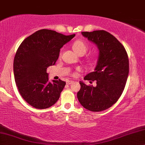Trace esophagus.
<instances>
[{"mask_svg":"<svg viewBox=\"0 0 145 145\" xmlns=\"http://www.w3.org/2000/svg\"><path fill=\"white\" fill-rule=\"evenodd\" d=\"M72 83H74V81H70V80H68V81H67V85H71V84H72Z\"/></svg>","mask_w":145,"mask_h":145,"instance_id":"34e87169","label":"esophagus"}]
</instances>
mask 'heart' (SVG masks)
I'll list each match as a JSON object with an SVG mask.
<instances>
[{
	"label": "heart",
	"mask_w": 145,
	"mask_h": 145,
	"mask_svg": "<svg viewBox=\"0 0 145 145\" xmlns=\"http://www.w3.org/2000/svg\"><path fill=\"white\" fill-rule=\"evenodd\" d=\"M72 48L74 51L78 54H84L87 50V46L85 42L82 40H76L74 42L72 45ZM77 74L76 72H74V75H76Z\"/></svg>",
	"instance_id": "1"
}]
</instances>
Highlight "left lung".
<instances>
[{"instance_id":"left-lung-1","label":"left lung","mask_w":145,"mask_h":145,"mask_svg":"<svg viewBox=\"0 0 145 145\" xmlns=\"http://www.w3.org/2000/svg\"><path fill=\"white\" fill-rule=\"evenodd\" d=\"M83 37L93 43L99 50L97 65L93 72L84 77L96 81L95 87L80 81L77 98L84 108L91 112H101L112 106L122 95L129 72L127 52L113 35L104 30L81 32Z\"/></svg>"}]
</instances>
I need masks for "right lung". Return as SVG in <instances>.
Segmentation results:
<instances>
[{
    "label": "right lung",
    "mask_w": 145,
    "mask_h": 145,
    "mask_svg": "<svg viewBox=\"0 0 145 145\" xmlns=\"http://www.w3.org/2000/svg\"><path fill=\"white\" fill-rule=\"evenodd\" d=\"M74 36L38 30L17 49L13 62L15 81L21 97L33 108H48L58 100L66 83L60 79L50 82L47 69L54 65L60 48Z\"/></svg>",
    "instance_id": "1"
}]
</instances>
